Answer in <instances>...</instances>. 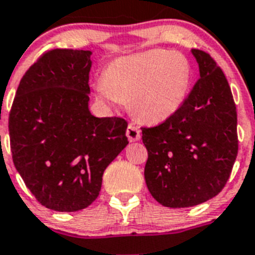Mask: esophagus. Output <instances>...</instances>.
Masks as SVG:
<instances>
[{"label": "esophagus", "mask_w": 255, "mask_h": 255, "mask_svg": "<svg viewBox=\"0 0 255 255\" xmlns=\"http://www.w3.org/2000/svg\"><path fill=\"white\" fill-rule=\"evenodd\" d=\"M126 134H127L128 139H129L130 142L138 141V139L141 138V130H139L134 125H128Z\"/></svg>", "instance_id": "esophagus-1"}]
</instances>
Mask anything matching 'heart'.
Instances as JSON below:
<instances>
[{
  "instance_id": "obj_1",
  "label": "heart",
  "mask_w": 255,
  "mask_h": 255,
  "mask_svg": "<svg viewBox=\"0 0 255 255\" xmlns=\"http://www.w3.org/2000/svg\"><path fill=\"white\" fill-rule=\"evenodd\" d=\"M190 65L184 56L155 49L114 61L96 84V93L111 103L129 100L130 111L147 123H161L184 103Z\"/></svg>"
}]
</instances>
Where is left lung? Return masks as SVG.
Here are the masks:
<instances>
[{
  "label": "left lung",
  "mask_w": 255,
  "mask_h": 255,
  "mask_svg": "<svg viewBox=\"0 0 255 255\" xmlns=\"http://www.w3.org/2000/svg\"><path fill=\"white\" fill-rule=\"evenodd\" d=\"M197 80L179 111L142 127L147 148L144 180L151 196L171 208L192 207L224 189L238 155V116L231 89L216 61L192 49Z\"/></svg>",
  "instance_id": "left-lung-1"
}]
</instances>
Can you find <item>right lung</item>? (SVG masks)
Listing matches in <instances>:
<instances>
[{
	"mask_svg": "<svg viewBox=\"0 0 255 255\" xmlns=\"http://www.w3.org/2000/svg\"><path fill=\"white\" fill-rule=\"evenodd\" d=\"M90 50L50 49L25 72L8 117L12 161L44 207L75 212L102 189L128 144L127 121L89 111Z\"/></svg>",
	"mask_w": 255,
	"mask_h": 255,
	"instance_id": "right-lung-1",
	"label": "right lung"
}]
</instances>
